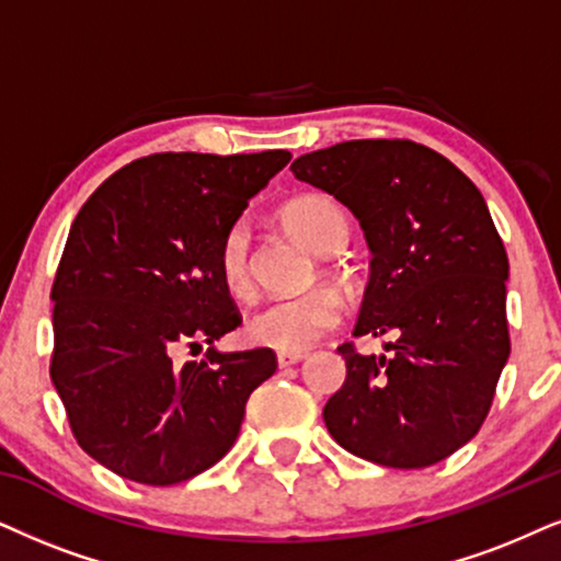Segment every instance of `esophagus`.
<instances>
[{
	"mask_svg": "<svg viewBox=\"0 0 561 561\" xmlns=\"http://www.w3.org/2000/svg\"><path fill=\"white\" fill-rule=\"evenodd\" d=\"M305 359V352H279L276 354V363H279V367H293L297 363H302Z\"/></svg>",
	"mask_w": 561,
	"mask_h": 561,
	"instance_id": "1",
	"label": "esophagus"
}]
</instances>
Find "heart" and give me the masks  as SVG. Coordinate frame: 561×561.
Returning <instances> with one entry per match:
<instances>
[{
  "instance_id": "1",
  "label": "heart",
  "mask_w": 561,
  "mask_h": 561,
  "mask_svg": "<svg viewBox=\"0 0 561 561\" xmlns=\"http://www.w3.org/2000/svg\"><path fill=\"white\" fill-rule=\"evenodd\" d=\"M282 225L308 245L318 256L336 253L346 240V217L336 198L325 194H305L285 204L279 211ZM217 272L222 287L232 297L245 300L253 295V261H251V230L243 219L225 230L217 245ZM342 321V300L331 289L274 300L245 321V336L256 346L276 352H305Z\"/></svg>"
}]
</instances>
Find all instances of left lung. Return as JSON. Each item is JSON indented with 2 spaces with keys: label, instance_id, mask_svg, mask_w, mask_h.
Listing matches in <instances>:
<instances>
[{
  "label": "left lung",
  "instance_id": "left-lung-1",
  "mask_svg": "<svg viewBox=\"0 0 561 561\" xmlns=\"http://www.w3.org/2000/svg\"><path fill=\"white\" fill-rule=\"evenodd\" d=\"M289 170L365 230L373 261L354 336H399L386 344L393 357L339 346L346 380L325 403V427L344 450L391 469L448 458L484 424L510 357V264L484 196L409 139L342 141Z\"/></svg>",
  "mask_w": 561,
  "mask_h": 561
}]
</instances>
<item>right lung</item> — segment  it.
<instances>
[{
	"instance_id": "obj_1",
	"label": "right lung",
	"mask_w": 561,
	"mask_h": 561,
	"mask_svg": "<svg viewBox=\"0 0 561 561\" xmlns=\"http://www.w3.org/2000/svg\"><path fill=\"white\" fill-rule=\"evenodd\" d=\"M287 150L160 152L98 186L75 217L51 287V380L80 448L118 477L170 486L236 443L272 350L179 363L238 329L217 272L225 230L287 165Z\"/></svg>"
}]
</instances>
